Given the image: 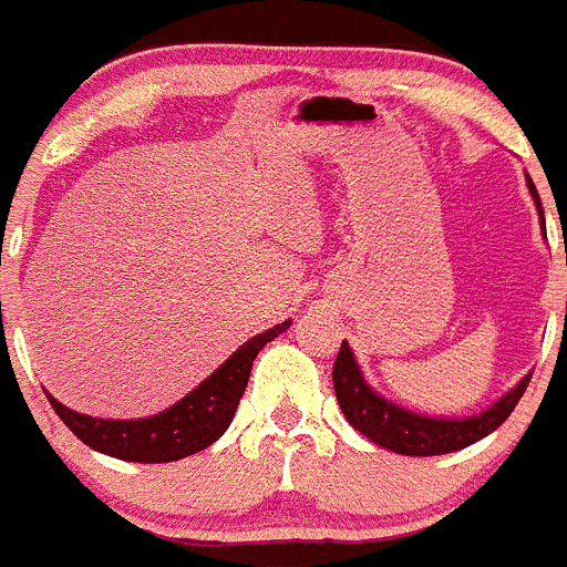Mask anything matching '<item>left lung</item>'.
Masks as SVG:
<instances>
[{
    "instance_id": "8db88e82",
    "label": "left lung",
    "mask_w": 567,
    "mask_h": 567,
    "mask_svg": "<svg viewBox=\"0 0 567 567\" xmlns=\"http://www.w3.org/2000/svg\"><path fill=\"white\" fill-rule=\"evenodd\" d=\"M528 189H532L534 204L543 215L534 182H528ZM528 380H532V374H526L509 394L501 396L498 403L486 409L484 414L467 416V420H433V416L411 414V411L391 405L389 400L374 394L367 380H363L347 341L338 349L336 367H332V385H336L338 405H341L349 425L361 431L367 439H372L380 447H389V451L403 453V456H442V453L462 451L467 444L484 439L486 433H492L509 420L515 405L520 403Z\"/></svg>"
}]
</instances>
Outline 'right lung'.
<instances>
[{
	"mask_svg": "<svg viewBox=\"0 0 567 567\" xmlns=\"http://www.w3.org/2000/svg\"><path fill=\"white\" fill-rule=\"evenodd\" d=\"M288 324L290 321H282L274 330L254 336L198 389L189 391L173 409L147 416V420H94V416L78 414V411L61 405L52 394H47V400L63 420V425L92 451L123 458V462H178L224 436L237 405H240L243 391H246L254 358L268 341L288 330Z\"/></svg>",
	"mask_w": 567,
	"mask_h": 567,
	"instance_id": "1",
	"label": "right lung"
}]
</instances>
